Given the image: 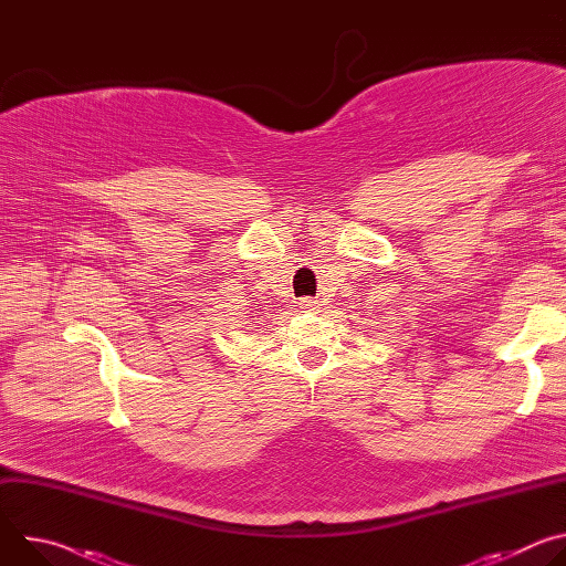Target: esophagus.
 <instances>
[{
    "mask_svg": "<svg viewBox=\"0 0 566 566\" xmlns=\"http://www.w3.org/2000/svg\"><path fill=\"white\" fill-rule=\"evenodd\" d=\"M297 304H300V308H304V311H317V308H319V302L313 300V297H302Z\"/></svg>",
    "mask_w": 566,
    "mask_h": 566,
    "instance_id": "1",
    "label": "esophagus"
}]
</instances>
